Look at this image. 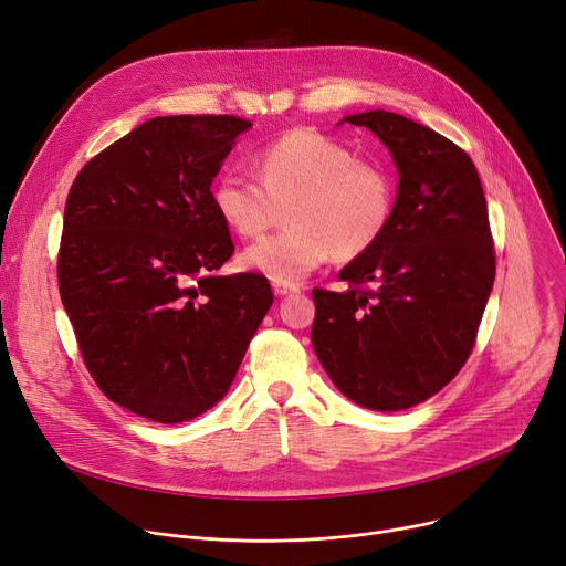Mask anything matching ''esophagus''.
Returning <instances> with one entry per match:
<instances>
[{
    "label": "esophagus",
    "instance_id": "esophagus-1",
    "mask_svg": "<svg viewBox=\"0 0 566 566\" xmlns=\"http://www.w3.org/2000/svg\"><path fill=\"white\" fill-rule=\"evenodd\" d=\"M273 291L277 295H289V293H298L301 286L298 284H291V282H273Z\"/></svg>",
    "mask_w": 566,
    "mask_h": 566
}]
</instances>
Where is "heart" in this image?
Returning a JSON list of instances; mask_svg holds the SVG:
<instances>
[{
	"label": "heart",
	"mask_w": 566,
	"mask_h": 566,
	"mask_svg": "<svg viewBox=\"0 0 566 566\" xmlns=\"http://www.w3.org/2000/svg\"><path fill=\"white\" fill-rule=\"evenodd\" d=\"M259 178L227 171L213 188L222 222L241 238H261L286 208V229L248 248L243 268L295 284L331 261H353L388 231L397 186L378 160L358 158L350 146L312 128H295L268 144Z\"/></svg>",
	"instance_id": "b5f03b06"
}]
</instances>
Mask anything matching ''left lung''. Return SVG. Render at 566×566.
Listing matches in <instances>:
<instances>
[{
  "instance_id": "obj_1",
  "label": "left lung",
  "mask_w": 566,
  "mask_h": 566,
  "mask_svg": "<svg viewBox=\"0 0 566 566\" xmlns=\"http://www.w3.org/2000/svg\"><path fill=\"white\" fill-rule=\"evenodd\" d=\"M365 126L399 169L392 222L374 250L314 289L312 344L339 392L371 410H403L468 363L495 280V250L478 169L461 146L410 118L374 109Z\"/></svg>"
}]
</instances>
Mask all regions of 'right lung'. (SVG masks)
<instances>
[{
  "label": "right lung",
  "mask_w": 566,
  "mask_h": 566,
  "mask_svg": "<svg viewBox=\"0 0 566 566\" xmlns=\"http://www.w3.org/2000/svg\"><path fill=\"white\" fill-rule=\"evenodd\" d=\"M252 122L156 116L88 160L71 186L56 280L101 392L160 424L216 406L273 291L259 273L218 277L233 254L211 184Z\"/></svg>",
  "instance_id": "right-lung-1"
}]
</instances>
